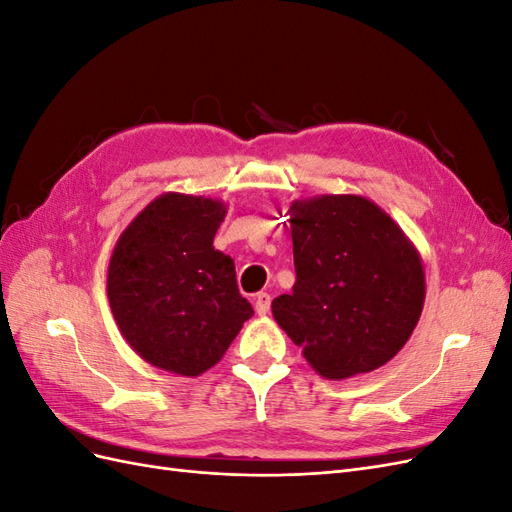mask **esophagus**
I'll use <instances>...</instances> for the list:
<instances>
[{
    "instance_id": "34e87169",
    "label": "esophagus",
    "mask_w": 512,
    "mask_h": 512,
    "mask_svg": "<svg viewBox=\"0 0 512 512\" xmlns=\"http://www.w3.org/2000/svg\"><path fill=\"white\" fill-rule=\"evenodd\" d=\"M254 309L258 316H267L271 312V297L267 292H260L258 297L254 299Z\"/></svg>"
}]
</instances>
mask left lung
<instances>
[{
  "mask_svg": "<svg viewBox=\"0 0 512 512\" xmlns=\"http://www.w3.org/2000/svg\"><path fill=\"white\" fill-rule=\"evenodd\" d=\"M297 282L273 318L322 378L344 380L389 363L425 303L421 254L399 224L356 194L290 205Z\"/></svg>",
  "mask_w": 512,
  "mask_h": 512,
  "instance_id": "8db88e82",
  "label": "left lung"
}]
</instances>
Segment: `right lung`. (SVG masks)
<instances>
[{
    "label": "right lung",
    "mask_w": 512,
    "mask_h": 512,
    "mask_svg": "<svg viewBox=\"0 0 512 512\" xmlns=\"http://www.w3.org/2000/svg\"><path fill=\"white\" fill-rule=\"evenodd\" d=\"M222 200L166 192L121 232L106 294L121 335L153 367L194 378L218 363L254 316L235 262L213 247Z\"/></svg>",
    "instance_id": "right-lung-1"
}]
</instances>
